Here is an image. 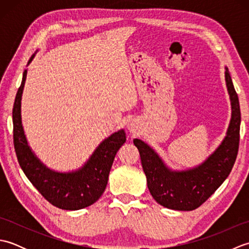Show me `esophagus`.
I'll return each instance as SVG.
<instances>
[{
	"label": "esophagus",
	"mask_w": 249,
	"mask_h": 249,
	"mask_svg": "<svg viewBox=\"0 0 249 249\" xmlns=\"http://www.w3.org/2000/svg\"><path fill=\"white\" fill-rule=\"evenodd\" d=\"M127 129L129 130V133L131 134H137L139 131V126L138 123H137L136 121H129L128 124H127Z\"/></svg>",
	"instance_id": "1"
}]
</instances>
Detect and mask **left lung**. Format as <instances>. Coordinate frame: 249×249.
Masks as SVG:
<instances>
[{"mask_svg": "<svg viewBox=\"0 0 249 249\" xmlns=\"http://www.w3.org/2000/svg\"><path fill=\"white\" fill-rule=\"evenodd\" d=\"M225 80L232 110L229 127L217 149L200 165L186 170H172L153 147L140 139H134L152 197L165 208L177 211L199 208L224 183L232 170L239 151L241 111L239 97L227 67Z\"/></svg>", "mask_w": 249, "mask_h": 249, "instance_id": "obj_1", "label": "left lung"}]
</instances>
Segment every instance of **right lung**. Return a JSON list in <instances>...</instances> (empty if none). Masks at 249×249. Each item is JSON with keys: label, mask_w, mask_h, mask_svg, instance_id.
<instances>
[{"label": "right lung", "mask_w": 249, "mask_h": 249, "mask_svg": "<svg viewBox=\"0 0 249 249\" xmlns=\"http://www.w3.org/2000/svg\"><path fill=\"white\" fill-rule=\"evenodd\" d=\"M36 52L31 56L28 65L33 61ZM26 73L28 70H24L13 108L14 145L19 165L33 186L52 205L70 211L87 208L96 202L104 194L116 152L126 141L125 131L120 129L100 142L87 162L77 170L70 172L52 170L32 151L24 134L21 119V99Z\"/></svg>", "instance_id": "add662e5"}]
</instances>
